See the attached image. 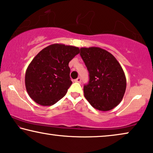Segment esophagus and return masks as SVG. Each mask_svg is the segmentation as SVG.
<instances>
[{
    "label": "esophagus",
    "mask_w": 153,
    "mask_h": 153,
    "mask_svg": "<svg viewBox=\"0 0 153 153\" xmlns=\"http://www.w3.org/2000/svg\"><path fill=\"white\" fill-rule=\"evenodd\" d=\"M74 81L76 82H79V83L81 82V78H80V77H77V78L75 79Z\"/></svg>",
    "instance_id": "obj_1"
}]
</instances>
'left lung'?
Returning <instances> with one entry per match:
<instances>
[{
	"instance_id": "1",
	"label": "left lung",
	"mask_w": 153,
	"mask_h": 153,
	"mask_svg": "<svg viewBox=\"0 0 153 153\" xmlns=\"http://www.w3.org/2000/svg\"><path fill=\"white\" fill-rule=\"evenodd\" d=\"M80 56L89 73L84 86V95L91 105L100 111L114 108L126 89L124 71L112 54L98 47L81 48Z\"/></svg>"
}]
</instances>
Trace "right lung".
Returning a JSON list of instances; mask_svg holds the SVG:
<instances>
[{"label":"right lung","mask_w":153,"mask_h":153,"mask_svg":"<svg viewBox=\"0 0 153 153\" xmlns=\"http://www.w3.org/2000/svg\"><path fill=\"white\" fill-rule=\"evenodd\" d=\"M79 48L55 44L46 47L27 66L25 84L27 94L43 106L54 105L66 95L71 85L68 63Z\"/></svg>","instance_id":"right-lung-1"}]
</instances>
